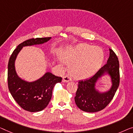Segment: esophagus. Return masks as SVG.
<instances>
[{
	"mask_svg": "<svg viewBox=\"0 0 133 133\" xmlns=\"http://www.w3.org/2000/svg\"><path fill=\"white\" fill-rule=\"evenodd\" d=\"M71 80H72V79H71L70 77L67 76V75H65V76L63 78L62 81L63 82H68L69 81H71Z\"/></svg>",
	"mask_w": 133,
	"mask_h": 133,
	"instance_id": "34e87169",
	"label": "esophagus"
}]
</instances>
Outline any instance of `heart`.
<instances>
[{
	"mask_svg": "<svg viewBox=\"0 0 133 133\" xmlns=\"http://www.w3.org/2000/svg\"><path fill=\"white\" fill-rule=\"evenodd\" d=\"M61 58L68 64H73L70 73L76 79H87L98 70L104 58L102 49L97 46L81 45L63 51Z\"/></svg>",
	"mask_w": 133,
	"mask_h": 133,
	"instance_id": "obj_1",
	"label": "heart"
}]
</instances>
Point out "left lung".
<instances>
[{
    "label": "left lung",
    "instance_id": "left-lung-1",
    "mask_svg": "<svg viewBox=\"0 0 133 133\" xmlns=\"http://www.w3.org/2000/svg\"><path fill=\"white\" fill-rule=\"evenodd\" d=\"M110 54L106 64L88 79L79 81L75 101L81 110L96 112L104 109L114 98L119 85V64L115 53L109 49ZM106 74L111 76L112 86L108 92L100 93L95 88L98 79Z\"/></svg>",
    "mask_w": 133,
    "mask_h": 133
}]
</instances>
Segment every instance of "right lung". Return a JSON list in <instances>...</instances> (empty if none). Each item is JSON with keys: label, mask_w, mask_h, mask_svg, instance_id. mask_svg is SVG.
I'll return each mask as SVG.
<instances>
[{"label": "right lung", "mask_w": 133, "mask_h": 133, "mask_svg": "<svg viewBox=\"0 0 133 133\" xmlns=\"http://www.w3.org/2000/svg\"><path fill=\"white\" fill-rule=\"evenodd\" d=\"M51 37L32 38L18 45L10 57L8 66V85L10 92L19 106L31 112H39L48 106L52 97V90L62 78L46 72L42 77L33 82H27L18 76L15 61L24 46L40 45L50 40Z\"/></svg>", "instance_id": "obj_1"}]
</instances>
